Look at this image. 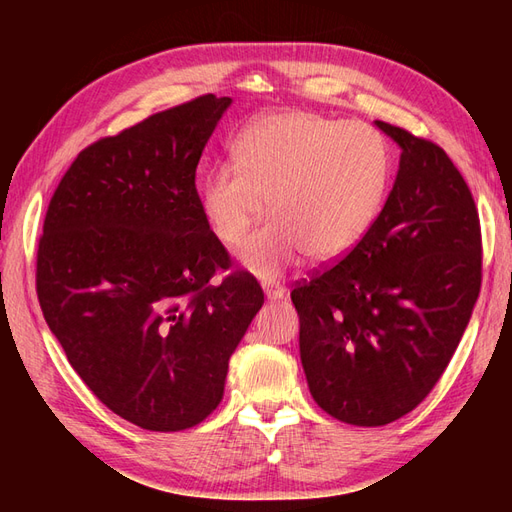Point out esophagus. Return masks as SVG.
I'll list each match as a JSON object with an SVG mask.
<instances>
[{"mask_svg":"<svg viewBox=\"0 0 512 512\" xmlns=\"http://www.w3.org/2000/svg\"><path fill=\"white\" fill-rule=\"evenodd\" d=\"M264 292L270 301H277V299H284L286 297V288L279 286V284H264Z\"/></svg>","mask_w":512,"mask_h":512,"instance_id":"esophagus-1","label":"esophagus"}]
</instances>
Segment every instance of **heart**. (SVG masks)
<instances>
[{
	"instance_id": "heart-1",
	"label": "heart",
	"mask_w": 512,
	"mask_h": 512,
	"mask_svg": "<svg viewBox=\"0 0 512 512\" xmlns=\"http://www.w3.org/2000/svg\"><path fill=\"white\" fill-rule=\"evenodd\" d=\"M233 160L202 178V211L217 239L237 248L268 198L275 217L242 250L246 268L266 279L303 253L334 262L361 244L391 173L389 147L374 127L312 112L257 118L233 143Z\"/></svg>"
}]
</instances>
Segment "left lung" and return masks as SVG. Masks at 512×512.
I'll use <instances>...</instances> for the list:
<instances>
[{
    "label": "left lung",
    "instance_id": "obj_1",
    "mask_svg": "<svg viewBox=\"0 0 512 512\" xmlns=\"http://www.w3.org/2000/svg\"><path fill=\"white\" fill-rule=\"evenodd\" d=\"M376 127L402 149L383 211L350 255L290 292L310 394L356 427L429 396L482 286L480 215L462 173L431 140Z\"/></svg>",
    "mask_w": 512,
    "mask_h": 512
}]
</instances>
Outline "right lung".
I'll use <instances>...</instances> for the list:
<instances>
[{
  "mask_svg": "<svg viewBox=\"0 0 512 512\" xmlns=\"http://www.w3.org/2000/svg\"><path fill=\"white\" fill-rule=\"evenodd\" d=\"M228 96L204 94L85 147L48 204L37 297L74 372L118 416L182 431L220 405L228 358L264 303L198 189Z\"/></svg>",
  "mask_w": 512,
  "mask_h": 512,
  "instance_id": "add662e5",
  "label": "right lung"
}]
</instances>
